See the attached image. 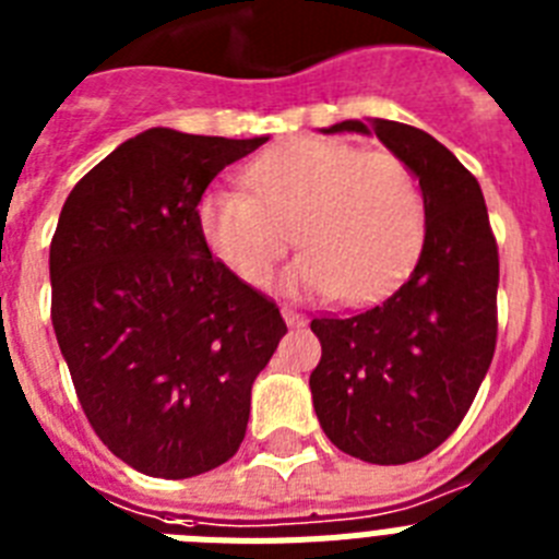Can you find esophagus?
I'll return each instance as SVG.
<instances>
[{
    "label": "esophagus",
    "mask_w": 559,
    "mask_h": 559,
    "mask_svg": "<svg viewBox=\"0 0 559 559\" xmlns=\"http://www.w3.org/2000/svg\"><path fill=\"white\" fill-rule=\"evenodd\" d=\"M281 316H284L287 326H293V330H295V326H304V323H307V321H304V316H298V312H293V309H287V307L281 309Z\"/></svg>",
    "instance_id": "obj_1"
}]
</instances>
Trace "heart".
I'll return each instance as SVG.
<instances>
[{
  "label": "heart",
  "instance_id": "1",
  "mask_svg": "<svg viewBox=\"0 0 559 559\" xmlns=\"http://www.w3.org/2000/svg\"><path fill=\"white\" fill-rule=\"evenodd\" d=\"M249 190L213 185L201 192L195 222L204 243L233 275L261 287L287 252L281 224H295L304 255L281 278L293 295H341L372 301L403 278L424 241V195L392 153L295 139L255 158Z\"/></svg>",
  "mask_w": 559,
  "mask_h": 559
}]
</instances>
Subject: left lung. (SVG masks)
<instances>
[{
	"label": "left lung",
	"instance_id": "8db88e82",
	"mask_svg": "<svg viewBox=\"0 0 559 559\" xmlns=\"http://www.w3.org/2000/svg\"><path fill=\"white\" fill-rule=\"evenodd\" d=\"M323 133H374L417 178L424 247L378 307L309 323L321 364L309 374L323 435L378 466L420 461L461 426L497 341L500 261L477 178L424 130L389 119Z\"/></svg>",
	"mask_w": 559,
	"mask_h": 559
}]
</instances>
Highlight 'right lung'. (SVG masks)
I'll return each mask as SVG.
<instances>
[{"label":"right lung","instance_id":"right-lung-1","mask_svg":"<svg viewBox=\"0 0 559 559\" xmlns=\"http://www.w3.org/2000/svg\"><path fill=\"white\" fill-rule=\"evenodd\" d=\"M266 142L150 128L70 190L50 241V318L102 443L142 475L227 463L287 323L213 258L201 192Z\"/></svg>","mask_w":559,"mask_h":559}]
</instances>
